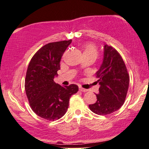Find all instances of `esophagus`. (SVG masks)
Segmentation results:
<instances>
[{
  "label": "esophagus",
  "instance_id": "1",
  "mask_svg": "<svg viewBox=\"0 0 149 149\" xmlns=\"http://www.w3.org/2000/svg\"><path fill=\"white\" fill-rule=\"evenodd\" d=\"M79 91H81V92H84V93H85V92H87V91H88L87 89L83 88L81 87V86H79Z\"/></svg>",
  "mask_w": 149,
  "mask_h": 149
}]
</instances>
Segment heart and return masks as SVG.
Listing matches in <instances>:
<instances>
[{
	"label": "heart",
	"instance_id": "b5f03b06",
	"mask_svg": "<svg viewBox=\"0 0 149 149\" xmlns=\"http://www.w3.org/2000/svg\"><path fill=\"white\" fill-rule=\"evenodd\" d=\"M84 54H93L96 56L97 54V49L93 45L91 44H88L86 45Z\"/></svg>",
	"mask_w": 149,
	"mask_h": 149
}]
</instances>
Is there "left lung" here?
<instances>
[{
  "instance_id": "8db88e82",
  "label": "left lung",
  "mask_w": 149,
  "mask_h": 149,
  "mask_svg": "<svg viewBox=\"0 0 149 149\" xmlns=\"http://www.w3.org/2000/svg\"><path fill=\"white\" fill-rule=\"evenodd\" d=\"M96 76L99 93L96 95L95 103L89 105L90 109L104 116L116 111L125 102L130 77L122 57L111 46L104 45L103 61Z\"/></svg>"
}]
</instances>
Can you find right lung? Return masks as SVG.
Listing matches in <instances>:
<instances>
[{"label":"right lung","instance_id":"obj_1","mask_svg":"<svg viewBox=\"0 0 149 149\" xmlns=\"http://www.w3.org/2000/svg\"><path fill=\"white\" fill-rule=\"evenodd\" d=\"M72 40L47 44L31 59L25 79V90L30 107L37 116L49 121L65 114L72 95L78 91L75 84L62 86L54 81L60 61Z\"/></svg>","mask_w":149,"mask_h":149}]
</instances>
